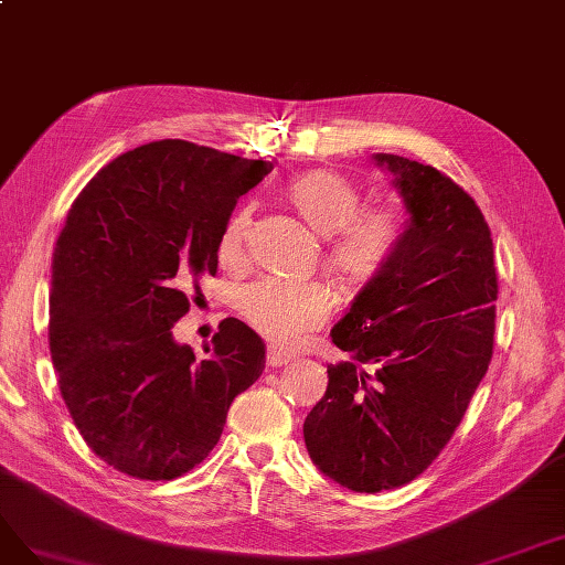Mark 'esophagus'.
Instances as JSON below:
<instances>
[{
    "label": "esophagus",
    "instance_id": "esophagus-1",
    "mask_svg": "<svg viewBox=\"0 0 565 565\" xmlns=\"http://www.w3.org/2000/svg\"><path fill=\"white\" fill-rule=\"evenodd\" d=\"M290 361H294V356L279 352L277 348H269V350H267V366H269V369L286 366V363H290Z\"/></svg>",
    "mask_w": 565,
    "mask_h": 565
}]
</instances>
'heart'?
Listing matches in <instances>:
<instances>
[{
	"mask_svg": "<svg viewBox=\"0 0 565 565\" xmlns=\"http://www.w3.org/2000/svg\"><path fill=\"white\" fill-rule=\"evenodd\" d=\"M288 204L321 236H333L329 258L350 281L377 277L404 248L411 232L408 209L398 202L363 206V192L350 175L315 169L288 180ZM250 211L232 213L221 232L217 253L225 265H239L246 250ZM236 312L279 350H296L309 331L331 317V296L319 286L258 279L236 294Z\"/></svg>",
	"mask_w": 565,
	"mask_h": 565,
	"instance_id": "1",
	"label": "heart"
}]
</instances>
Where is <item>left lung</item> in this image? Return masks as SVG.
<instances>
[{"instance_id":"obj_1","label":"left lung","mask_w":565,"mask_h":565,"mask_svg":"<svg viewBox=\"0 0 565 565\" xmlns=\"http://www.w3.org/2000/svg\"><path fill=\"white\" fill-rule=\"evenodd\" d=\"M375 161L396 175L411 232L333 326L354 361L329 366L302 427L312 462L356 493L411 483L439 458L495 344L498 271L481 209L434 167Z\"/></svg>"}]
</instances>
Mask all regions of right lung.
Wrapping results in <instances>:
<instances>
[{
    "label": "right lung",
    "instance_id": "1",
    "mask_svg": "<svg viewBox=\"0 0 565 565\" xmlns=\"http://www.w3.org/2000/svg\"><path fill=\"white\" fill-rule=\"evenodd\" d=\"M271 171L188 140L103 167L72 204L51 263L49 348L63 402L103 462L171 481L206 460L236 394L265 371V342L227 317L209 359L173 340L199 279L215 277L236 199Z\"/></svg>",
    "mask_w": 565,
    "mask_h": 565
}]
</instances>
